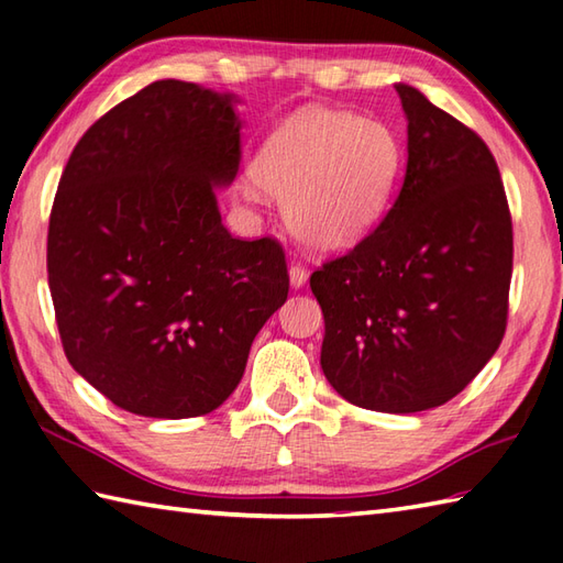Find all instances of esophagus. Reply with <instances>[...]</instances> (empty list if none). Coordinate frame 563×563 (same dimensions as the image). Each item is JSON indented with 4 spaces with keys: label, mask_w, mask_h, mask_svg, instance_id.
<instances>
[{
    "label": "esophagus",
    "mask_w": 563,
    "mask_h": 563,
    "mask_svg": "<svg viewBox=\"0 0 563 563\" xmlns=\"http://www.w3.org/2000/svg\"><path fill=\"white\" fill-rule=\"evenodd\" d=\"M307 278H309V273H307V268L305 266H300V263H292L290 266V285L295 290H300L302 285L307 283Z\"/></svg>",
    "instance_id": "34e87169"
}]
</instances>
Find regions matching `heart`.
<instances>
[{"label":"heart","mask_w":563,"mask_h":563,"mask_svg":"<svg viewBox=\"0 0 563 563\" xmlns=\"http://www.w3.org/2000/svg\"><path fill=\"white\" fill-rule=\"evenodd\" d=\"M401 164L404 145L391 125L314 106L273 130L251 174L285 200V218L302 244L341 251L385 214Z\"/></svg>","instance_id":"obj_1"}]
</instances>
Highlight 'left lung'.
Here are the masks:
<instances>
[{
  "instance_id": "8db88e82",
  "label": "left lung",
  "mask_w": 563,
  "mask_h": 563,
  "mask_svg": "<svg viewBox=\"0 0 563 563\" xmlns=\"http://www.w3.org/2000/svg\"><path fill=\"white\" fill-rule=\"evenodd\" d=\"M397 200L349 254L309 285L324 312L321 369L345 401L416 413L450 401L506 333L512 224L484 140L409 84Z\"/></svg>"
}]
</instances>
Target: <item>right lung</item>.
Listing matches in <instances>:
<instances>
[{"label":"right lung","mask_w":563,"mask_h":563,"mask_svg":"<svg viewBox=\"0 0 563 563\" xmlns=\"http://www.w3.org/2000/svg\"><path fill=\"white\" fill-rule=\"evenodd\" d=\"M234 93L159 79L71 150L47 230V283L69 365L121 409L190 418L236 389L288 300L275 239L222 224L242 159Z\"/></svg>","instance_id":"add662e5"}]
</instances>
